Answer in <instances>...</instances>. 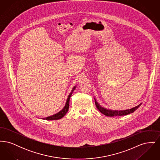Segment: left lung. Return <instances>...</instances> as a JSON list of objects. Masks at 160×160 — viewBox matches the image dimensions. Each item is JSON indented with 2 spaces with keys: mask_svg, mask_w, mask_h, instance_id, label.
<instances>
[{
  "mask_svg": "<svg viewBox=\"0 0 160 160\" xmlns=\"http://www.w3.org/2000/svg\"><path fill=\"white\" fill-rule=\"evenodd\" d=\"M95 99V98H94ZM95 105L97 108H98V110L99 112L104 115H106L107 116H123V115H127V114H130L133 113L134 111H136L137 108L140 106L141 104H140L139 105H138L137 106L135 107L134 108H132L131 109L128 110H121V111H118V110H108L106 108H104L103 107L101 106L97 102V101L95 99Z\"/></svg>",
  "mask_w": 160,
  "mask_h": 160,
  "instance_id": "8db88e82",
  "label": "left lung"
}]
</instances>
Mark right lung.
Masks as SVG:
<instances>
[{
	"mask_svg": "<svg viewBox=\"0 0 160 160\" xmlns=\"http://www.w3.org/2000/svg\"><path fill=\"white\" fill-rule=\"evenodd\" d=\"M75 89H76V86L74 87V88L72 90V92L69 95L68 99H67V102H66V104H65V106L64 107V108L61 110V112H59L57 114H54L52 116L47 117V118H46L44 119L43 118V119H46V120H48V121H52V120H58V119H60L61 118H62L66 114V113L68 112V110L69 106V99H70V97L72 95V93L74 91Z\"/></svg>",
	"mask_w": 160,
	"mask_h": 160,
	"instance_id": "right-lung-1",
	"label": "right lung"
}]
</instances>
